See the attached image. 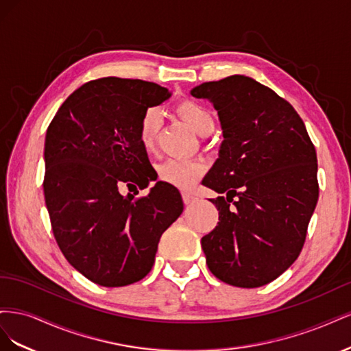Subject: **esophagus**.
Here are the masks:
<instances>
[{
	"label": "esophagus",
	"mask_w": 351,
	"mask_h": 351,
	"mask_svg": "<svg viewBox=\"0 0 351 351\" xmlns=\"http://www.w3.org/2000/svg\"><path fill=\"white\" fill-rule=\"evenodd\" d=\"M196 200V197H195V195L193 193H190V192H183V202L186 205H189V204H192V202H195Z\"/></svg>",
	"instance_id": "esophagus-1"
}]
</instances>
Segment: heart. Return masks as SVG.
Here are the masks:
<instances>
[{"instance_id": "heart-1", "label": "heart", "mask_w": 351, "mask_h": 351, "mask_svg": "<svg viewBox=\"0 0 351 351\" xmlns=\"http://www.w3.org/2000/svg\"><path fill=\"white\" fill-rule=\"evenodd\" d=\"M176 112L178 114L190 129L200 136L209 134L215 127L214 114L204 104L192 99L180 101L176 105ZM139 141L143 149L151 152L155 149L159 133V112L155 108H147L139 121ZM159 178L162 182L178 189L193 187L204 173V165L197 161H178L169 159L159 167Z\"/></svg>"}]
</instances>
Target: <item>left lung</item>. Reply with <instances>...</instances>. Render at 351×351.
I'll return each instance as SVG.
<instances>
[{
    "instance_id": "obj_1",
    "label": "left lung",
    "mask_w": 351,
    "mask_h": 351,
    "mask_svg": "<svg viewBox=\"0 0 351 351\" xmlns=\"http://www.w3.org/2000/svg\"><path fill=\"white\" fill-rule=\"evenodd\" d=\"M192 95L214 104L222 127L219 158L204 178L222 196L218 224L200 240L209 271L254 289L299 258L319 197L317 159L290 102L247 76L202 83Z\"/></svg>"
}]
</instances>
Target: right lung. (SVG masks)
<instances>
[{"instance_id": "1", "label": "right lung", "mask_w": 351, "mask_h": 351, "mask_svg": "<svg viewBox=\"0 0 351 351\" xmlns=\"http://www.w3.org/2000/svg\"><path fill=\"white\" fill-rule=\"evenodd\" d=\"M171 97L139 79L102 77L62 102L45 137L44 195L52 232L74 269L102 287L145 278L162 232L182 215L183 200L158 182L147 196L120 195L156 180L139 141L143 112Z\"/></svg>"}]
</instances>
